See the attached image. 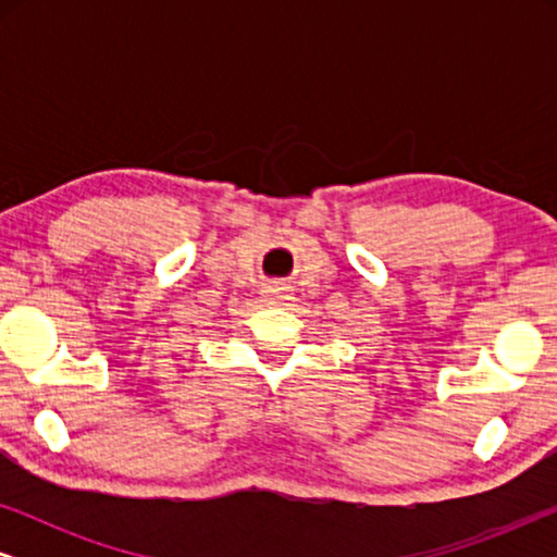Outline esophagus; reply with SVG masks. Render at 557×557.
<instances>
[{
    "label": "esophagus",
    "mask_w": 557,
    "mask_h": 557,
    "mask_svg": "<svg viewBox=\"0 0 557 557\" xmlns=\"http://www.w3.org/2000/svg\"><path fill=\"white\" fill-rule=\"evenodd\" d=\"M294 296L286 292V288H271L269 294H265V301L271 304V307H284V304L292 301Z\"/></svg>",
    "instance_id": "34e87169"
}]
</instances>
